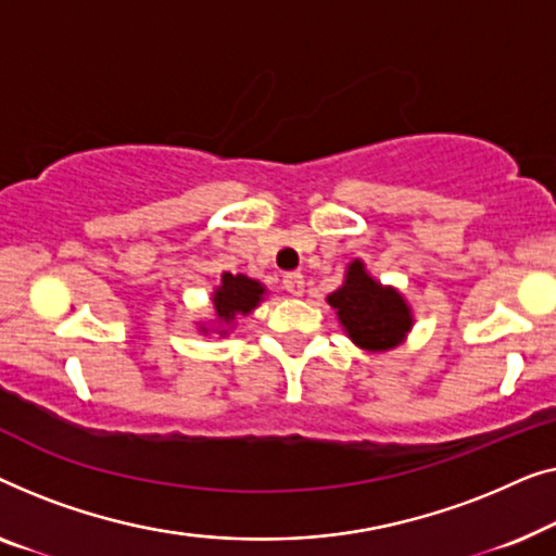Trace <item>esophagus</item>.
Returning <instances> with one entry per match:
<instances>
[{"label":"esophagus","mask_w":556,"mask_h":556,"mask_svg":"<svg viewBox=\"0 0 556 556\" xmlns=\"http://www.w3.org/2000/svg\"><path fill=\"white\" fill-rule=\"evenodd\" d=\"M281 285H285V289L292 296H300L304 292V277L300 271H289V275H285V279H281Z\"/></svg>","instance_id":"esophagus-1"}]
</instances>
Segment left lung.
Here are the masks:
<instances>
[{"mask_svg": "<svg viewBox=\"0 0 556 556\" xmlns=\"http://www.w3.org/2000/svg\"><path fill=\"white\" fill-rule=\"evenodd\" d=\"M327 304L338 315L342 332L365 353H388L403 345L416 323L401 289L375 279L363 260L348 264L345 279L327 294Z\"/></svg>", "mask_w": 556, "mask_h": 556, "instance_id": "obj_1", "label": "left lung"}]
</instances>
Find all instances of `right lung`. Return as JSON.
<instances>
[{
    "label": "right lung",
    "mask_w": 556,
    "mask_h": 556,
    "mask_svg": "<svg viewBox=\"0 0 556 556\" xmlns=\"http://www.w3.org/2000/svg\"><path fill=\"white\" fill-rule=\"evenodd\" d=\"M267 296V287L260 279H252L247 275H231L224 271L218 287L211 292V307H214V319L208 323H199L201 334L216 332L218 338H226L231 327H237L239 317L252 315Z\"/></svg>",
    "instance_id": "1"
}]
</instances>
